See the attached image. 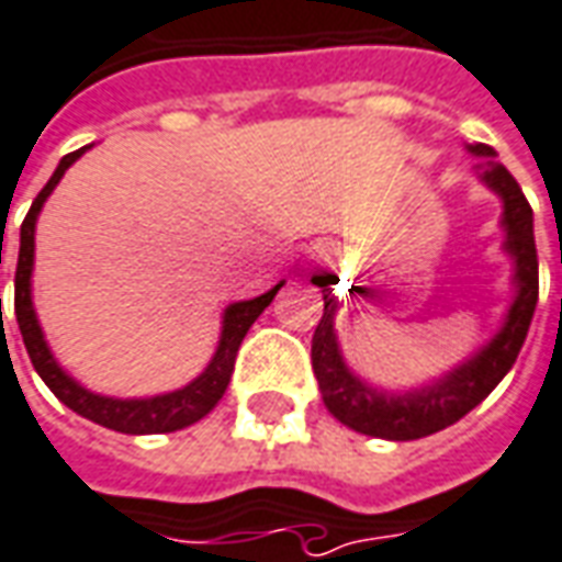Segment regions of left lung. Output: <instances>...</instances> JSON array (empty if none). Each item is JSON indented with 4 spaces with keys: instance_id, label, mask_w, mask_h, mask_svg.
Here are the masks:
<instances>
[{
    "instance_id": "obj_1",
    "label": "left lung",
    "mask_w": 562,
    "mask_h": 562,
    "mask_svg": "<svg viewBox=\"0 0 562 562\" xmlns=\"http://www.w3.org/2000/svg\"><path fill=\"white\" fill-rule=\"evenodd\" d=\"M468 153L486 158L481 180L502 199V226H505V250L514 259V303L495 336L481 346L468 361L452 367L428 385L409 392H385L348 370L346 358L336 339V296L330 293L333 274H315L312 281L324 290V315L312 336V370L318 379L324 406L336 419L361 431V435L382 437V440H419V437L443 431L447 425L459 422L465 413L481 404L486 394L505 379L536 315L539 303V254L532 235V207L524 189L510 177L505 165L493 161L495 149L486 143L468 146Z\"/></svg>"
}]
</instances>
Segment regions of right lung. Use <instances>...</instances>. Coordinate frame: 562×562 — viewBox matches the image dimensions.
Wrapping results in <instances>:
<instances>
[{
	"label": "right lung",
	"instance_id": "1",
	"mask_svg": "<svg viewBox=\"0 0 562 562\" xmlns=\"http://www.w3.org/2000/svg\"><path fill=\"white\" fill-rule=\"evenodd\" d=\"M88 149V146H85ZM76 149L69 156L60 158V165L52 173V180L45 183V189L38 192L30 214L23 216L21 223V254H18V272H14V315H18V327H21L23 346L26 355L36 367V373L42 382L57 394V401L79 413L85 419L97 422L103 428L122 431V435H168V431H180L192 422L204 419L220 397L226 394L232 370H235V355L241 339L250 330V324L266 312V305L272 303L274 293L281 290V284H274L269 293H262L257 300H244V303H232L223 312V330H220V342L211 363L204 367V373L195 376L189 385L177 389V392L156 394V397H106V394L88 392L85 385H79L76 379L69 376L67 370L57 363L52 355V348L45 342V333L38 327L36 308H33V257H36V220L45 199L54 192V186L60 183V177L67 173V168L76 158L85 153Z\"/></svg>",
	"mask_w": 562,
	"mask_h": 562
}]
</instances>
